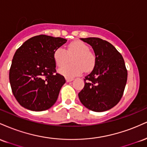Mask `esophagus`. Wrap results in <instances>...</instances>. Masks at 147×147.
I'll list each match as a JSON object with an SVG mask.
<instances>
[{
	"mask_svg": "<svg viewBox=\"0 0 147 147\" xmlns=\"http://www.w3.org/2000/svg\"><path fill=\"white\" fill-rule=\"evenodd\" d=\"M73 78H70V77H66V81L68 82H72V80H73Z\"/></svg>",
	"mask_w": 147,
	"mask_h": 147,
	"instance_id": "34e87169",
	"label": "esophagus"
}]
</instances>
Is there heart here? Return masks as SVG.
<instances>
[{
    "label": "heart",
    "mask_w": 147,
    "mask_h": 147,
    "mask_svg": "<svg viewBox=\"0 0 147 147\" xmlns=\"http://www.w3.org/2000/svg\"><path fill=\"white\" fill-rule=\"evenodd\" d=\"M72 56L74 57L72 59V64L59 69V72L65 77H75L81 75L84 70L90 72L95 66V55L86 43L80 41L70 43L66 51L63 48H59L54 52V59L58 67L63 66L68 62L69 57Z\"/></svg>",
    "instance_id": "obj_1"
}]
</instances>
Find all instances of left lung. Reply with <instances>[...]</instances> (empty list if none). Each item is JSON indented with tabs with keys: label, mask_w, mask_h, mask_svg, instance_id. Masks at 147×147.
<instances>
[{
	"label": "left lung",
	"mask_w": 147,
	"mask_h": 147,
	"mask_svg": "<svg viewBox=\"0 0 147 147\" xmlns=\"http://www.w3.org/2000/svg\"><path fill=\"white\" fill-rule=\"evenodd\" d=\"M92 46L95 55L92 71L84 79L85 85L78 94L82 104L89 110L103 112L120 101L127 81L124 59L109 42L96 37L81 38Z\"/></svg>",
	"instance_id": "obj_1"
}]
</instances>
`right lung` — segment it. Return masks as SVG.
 I'll list each match as a JSON object with an SVG mask.
<instances>
[{
	"mask_svg": "<svg viewBox=\"0 0 147 147\" xmlns=\"http://www.w3.org/2000/svg\"><path fill=\"white\" fill-rule=\"evenodd\" d=\"M67 42L61 37H32L15 52L9 69L13 95L20 105L33 111L50 109L56 102L63 75L57 73L54 52Z\"/></svg>",
	"mask_w": 147,
	"mask_h": 147,
	"instance_id": "obj_1",
	"label": "right lung"
}]
</instances>
